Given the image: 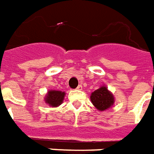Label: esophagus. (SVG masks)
<instances>
[{
  "instance_id": "1",
  "label": "esophagus",
  "mask_w": 154,
  "mask_h": 154,
  "mask_svg": "<svg viewBox=\"0 0 154 154\" xmlns=\"http://www.w3.org/2000/svg\"><path fill=\"white\" fill-rule=\"evenodd\" d=\"M76 90H78V91H81V90H82V85H78V87L76 88Z\"/></svg>"
}]
</instances>
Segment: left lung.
Instances as JSON below:
<instances>
[{"label": "left lung", "mask_w": 154, "mask_h": 154, "mask_svg": "<svg viewBox=\"0 0 154 154\" xmlns=\"http://www.w3.org/2000/svg\"><path fill=\"white\" fill-rule=\"evenodd\" d=\"M90 98L91 103L100 111H106L115 103L114 95L106 85H101L99 89L93 91Z\"/></svg>", "instance_id": "left-lung-1"}]
</instances>
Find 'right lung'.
Segmentation results:
<instances>
[{"instance_id": "right-lung-1", "label": "right lung", "mask_w": 154, "mask_h": 154, "mask_svg": "<svg viewBox=\"0 0 154 154\" xmlns=\"http://www.w3.org/2000/svg\"><path fill=\"white\" fill-rule=\"evenodd\" d=\"M64 96H65L64 91L49 90L48 91L44 97V101L51 107H58L63 103Z\"/></svg>"}]
</instances>
